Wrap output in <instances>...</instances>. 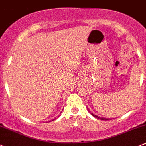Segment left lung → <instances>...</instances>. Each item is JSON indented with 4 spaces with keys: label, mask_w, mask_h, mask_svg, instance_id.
I'll list each match as a JSON object with an SVG mask.
<instances>
[{
    "label": "left lung",
    "mask_w": 146,
    "mask_h": 146,
    "mask_svg": "<svg viewBox=\"0 0 146 146\" xmlns=\"http://www.w3.org/2000/svg\"><path fill=\"white\" fill-rule=\"evenodd\" d=\"M91 115H92L93 116L95 117H96L97 119H102V120H108V119H106V118H100V117H98L96 116V115H94V114H93V113H91Z\"/></svg>",
    "instance_id": "1"
}]
</instances>
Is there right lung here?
<instances>
[{
  "label": "right lung",
  "mask_w": 146,
  "mask_h": 146,
  "mask_svg": "<svg viewBox=\"0 0 146 146\" xmlns=\"http://www.w3.org/2000/svg\"><path fill=\"white\" fill-rule=\"evenodd\" d=\"M53 120H54V119H53Z\"/></svg>",
  "instance_id": "1"
}]
</instances>
